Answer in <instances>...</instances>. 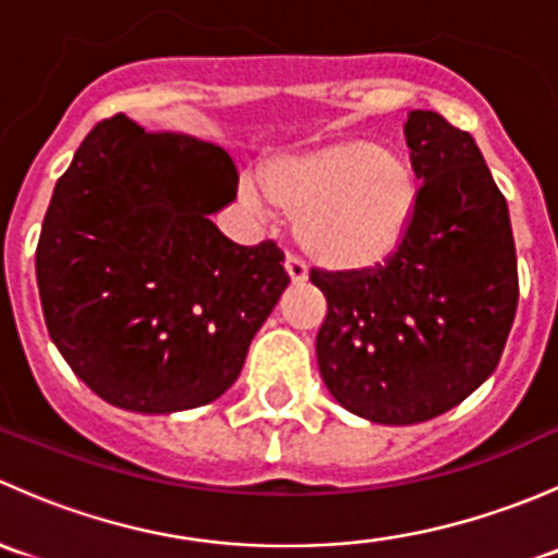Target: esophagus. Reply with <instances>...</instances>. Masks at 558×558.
<instances>
[{
    "label": "esophagus",
    "instance_id": "esophagus-1",
    "mask_svg": "<svg viewBox=\"0 0 558 558\" xmlns=\"http://www.w3.org/2000/svg\"><path fill=\"white\" fill-rule=\"evenodd\" d=\"M286 272H289L291 283H294V286H302L307 280L305 262H302L300 256H294V253H289V258H286Z\"/></svg>",
    "mask_w": 558,
    "mask_h": 558
}]
</instances>
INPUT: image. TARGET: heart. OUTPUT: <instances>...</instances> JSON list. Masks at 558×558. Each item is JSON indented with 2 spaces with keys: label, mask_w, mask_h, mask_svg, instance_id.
Segmentation results:
<instances>
[{
  "label": "heart",
  "mask_w": 558,
  "mask_h": 558,
  "mask_svg": "<svg viewBox=\"0 0 558 558\" xmlns=\"http://www.w3.org/2000/svg\"><path fill=\"white\" fill-rule=\"evenodd\" d=\"M275 210L296 221L300 251L320 269L369 272L402 245L418 199L408 161L373 143L283 159L264 172ZM258 207V199H251Z\"/></svg>",
  "instance_id": "b5f03b06"
}]
</instances>
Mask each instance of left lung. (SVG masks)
I'll return each mask as SVG.
<instances>
[{
	"label": "left lung",
	"instance_id": "8db88e82",
	"mask_svg": "<svg viewBox=\"0 0 558 558\" xmlns=\"http://www.w3.org/2000/svg\"><path fill=\"white\" fill-rule=\"evenodd\" d=\"M421 180L399 251L369 272H315V337L331 397L375 424H421L464 402L497 369L519 305L508 202L470 132L440 112L404 123Z\"/></svg>",
	"mask_w": 558,
	"mask_h": 558
}]
</instances>
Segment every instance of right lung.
I'll list each match as a JSON object with an SVG mask.
<instances>
[{
	"mask_svg": "<svg viewBox=\"0 0 558 558\" xmlns=\"http://www.w3.org/2000/svg\"><path fill=\"white\" fill-rule=\"evenodd\" d=\"M238 194L232 156L97 123L59 178L37 243L50 340L94 393L132 413H178L221 397L289 286L267 240L234 245L210 221Z\"/></svg>",
	"mask_w": 558,
	"mask_h": 558,
	"instance_id": "add662e5",
	"label": "right lung"
}]
</instances>
